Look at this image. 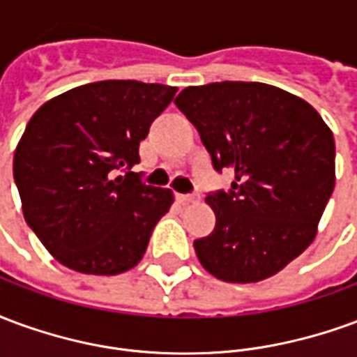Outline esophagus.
<instances>
[{
    "instance_id": "esophagus-1",
    "label": "esophagus",
    "mask_w": 357,
    "mask_h": 357,
    "mask_svg": "<svg viewBox=\"0 0 357 357\" xmlns=\"http://www.w3.org/2000/svg\"><path fill=\"white\" fill-rule=\"evenodd\" d=\"M201 199L199 193H185V195H178V201L183 202V204H189V202H197Z\"/></svg>"
}]
</instances>
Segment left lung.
<instances>
[{
    "instance_id": "left-lung-1",
    "label": "left lung",
    "mask_w": 357,
    "mask_h": 357,
    "mask_svg": "<svg viewBox=\"0 0 357 357\" xmlns=\"http://www.w3.org/2000/svg\"><path fill=\"white\" fill-rule=\"evenodd\" d=\"M210 153L214 170L235 174L206 195L216 214L193 243L199 262L227 283H256L314 241L335 189V139L304 99L260 82L191 86L176 97Z\"/></svg>"
}]
</instances>
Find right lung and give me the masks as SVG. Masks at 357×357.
I'll return each instance as SVG.
<instances>
[{
  "mask_svg": "<svg viewBox=\"0 0 357 357\" xmlns=\"http://www.w3.org/2000/svg\"><path fill=\"white\" fill-rule=\"evenodd\" d=\"M178 89L86 84L43 102L20 137L13 176L24 220L66 268L116 275L137 266L174 193L132 172L139 143Z\"/></svg>",
  "mask_w": 357,
  "mask_h": 357,
  "instance_id": "obj_1",
  "label": "right lung"
}]
</instances>
